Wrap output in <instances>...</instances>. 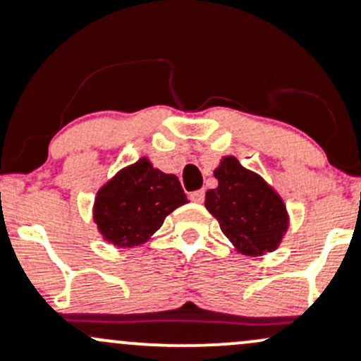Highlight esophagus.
Instances as JSON below:
<instances>
[{
    "label": "esophagus",
    "mask_w": 361,
    "mask_h": 361,
    "mask_svg": "<svg viewBox=\"0 0 361 361\" xmlns=\"http://www.w3.org/2000/svg\"><path fill=\"white\" fill-rule=\"evenodd\" d=\"M204 199H206V192L204 190H195L190 193V200H193V202L200 204V202H204Z\"/></svg>",
    "instance_id": "esophagus-1"
}]
</instances>
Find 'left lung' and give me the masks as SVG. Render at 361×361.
<instances>
[{
	"instance_id": "1",
	"label": "left lung",
	"mask_w": 361,
	"mask_h": 361,
	"mask_svg": "<svg viewBox=\"0 0 361 361\" xmlns=\"http://www.w3.org/2000/svg\"><path fill=\"white\" fill-rule=\"evenodd\" d=\"M214 178L218 187L207 190L206 209L218 219L233 247L244 256L273 252L289 228L282 197L233 155L221 159Z\"/></svg>"
}]
</instances>
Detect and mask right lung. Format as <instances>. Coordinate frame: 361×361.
<instances>
[{
  "label": "right lung",
  "instance_id": "obj_1",
  "mask_svg": "<svg viewBox=\"0 0 361 361\" xmlns=\"http://www.w3.org/2000/svg\"><path fill=\"white\" fill-rule=\"evenodd\" d=\"M187 202L180 180L142 157L97 192L93 219L109 244L135 247L149 240L166 216Z\"/></svg>",
  "mask_w": 361,
  "mask_h": 361
}]
</instances>
